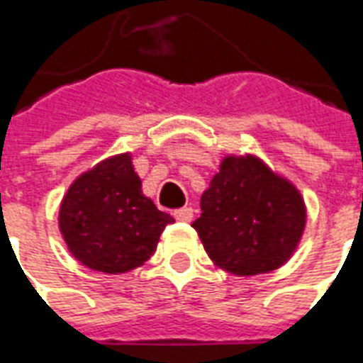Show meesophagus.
Masks as SVG:
<instances>
[{
    "instance_id": "obj_1",
    "label": "esophagus",
    "mask_w": 363,
    "mask_h": 363,
    "mask_svg": "<svg viewBox=\"0 0 363 363\" xmlns=\"http://www.w3.org/2000/svg\"><path fill=\"white\" fill-rule=\"evenodd\" d=\"M192 217H194V209L192 208H182L174 211V219H177V221L190 223L192 221Z\"/></svg>"
}]
</instances>
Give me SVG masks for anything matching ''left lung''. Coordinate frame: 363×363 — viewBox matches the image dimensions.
<instances>
[{"label": "left lung", "mask_w": 363, "mask_h": 363, "mask_svg": "<svg viewBox=\"0 0 363 363\" xmlns=\"http://www.w3.org/2000/svg\"><path fill=\"white\" fill-rule=\"evenodd\" d=\"M196 229L211 262L236 277L279 269L306 229L304 198L257 155H225L200 200Z\"/></svg>", "instance_id": "1"}]
</instances>
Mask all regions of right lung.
<instances>
[{"label":"right lung","mask_w":363,"mask_h":363,"mask_svg":"<svg viewBox=\"0 0 363 363\" xmlns=\"http://www.w3.org/2000/svg\"><path fill=\"white\" fill-rule=\"evenodd\" d=\"M174 219L142 194L130 152L79 174L59 208V230L80 264L101 273H127L154 256Z\"/></svg>","instance_id":"right-lung-1"}]
</instances>
